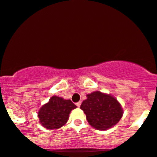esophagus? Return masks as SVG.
I'll use <instances>...</instances> for the list:
<instances>
[{
	"instance_id": "esophagus-1",
	"label": "esophagus",
	"mask_w": 157,
	"mask_h": 157,
	"mask_svg": "<svg viewBox=\"0 0 157 157\" xmlns=\"http://www.w3.org/2000/svg\"><path fill=\"white\" fill-rule=\"evenodd\" d=\"M76 105H77V107H80V105H81V102H80V101H79V102L76 103Z\"/></svg>"
}]
</instances>
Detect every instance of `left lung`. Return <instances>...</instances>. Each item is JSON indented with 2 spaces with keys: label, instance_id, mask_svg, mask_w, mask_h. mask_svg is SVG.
<instances>
[{
  "label": "left lung",
  "instance_id": "1",
  "mask_svg": "<svg viewBox=\"0 0 157 157\" xmlns=\"http://www.w3.org/2000/svg\"><path fill=\"white\" fill-rule=\"evenodd\" d=\"M80 109L83 110L89 124L99 130L111 128L123 115L121 106L115 98L100 92L87 94Z\"/></svg>",
  "mask_w": 157,
  "mask_h": 157
}]
</instances>
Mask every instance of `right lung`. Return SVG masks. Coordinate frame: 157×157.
Wrapping results in <instances>:
<instances>
[{
    "label": "right lung",
    "mask_w": 157,
    "mask_h": 157,
    "mask_svg": "<svg viewBox=\"0 0 157 157\" xmlns=\"http://www.w3.org/2000/svg\"><path fill=\"white\" fill-rule=\"evenodd\" d=\"M77 106L71 100L53 96L49 102L39 109V116L42 126L48 130L60 128L68 121V116L72 109Z\"/></svg>",
    "instance_id": "obj_1"
}]
</instances>
